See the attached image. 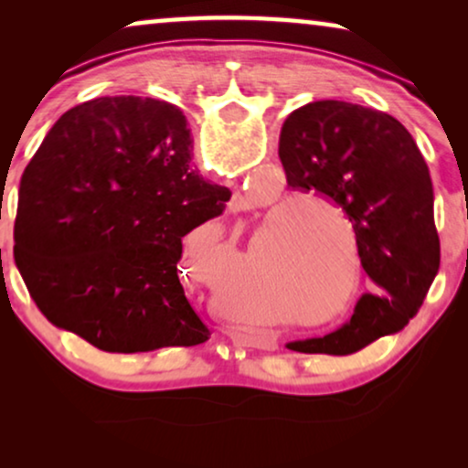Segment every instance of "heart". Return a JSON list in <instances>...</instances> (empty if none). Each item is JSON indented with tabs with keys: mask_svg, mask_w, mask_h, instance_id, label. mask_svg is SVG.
Here are the masks:
<instances>
[{
	"mask_svg": "<svg viewBox=\"0 0 468 468\" xmlns=\"http://www.w3.org/2000/svg\"><path fill=\"white\" fill-rule=\"evenodd\" d=\"M317 208L330 210L345 226V213L341 207L315 191H293L285 196L274 208L272 219L287 223V240L283 249L279 247L272 258L277 261V277L283 290L296 293L303 300L304 309L328 306L341 296L345 290V258L330 239V229L325 226L324 215ZM255 251H245V258L234 264L236 287H245L251 279V261ZM232 287V281L226 277L223 292Z\"/></svg>",
	"mask_w": 468,
	"mask_h": 468,
	"instance_id": "heart-1",
	"label": "heart"
}]
</instances>
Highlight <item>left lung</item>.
I'll use <instances>...</instances> for the list:
<instances>
[{
    "label": "left lung",
    "mask_w": 468,
    "mask_h": 468,
    "mask_svg": "<svg viewBox=\"0 0 468 468\" xmlns=\"http://www.w3.org/2000/svg\"><path fill=\"white\" fill-rule=\"evenodd\" d=\"M279 157L290 187L317 191L347 213L362 268L373 281L347 324L287 343V349L349 356L405 328L441 261L431 172L411 133L386 112L338 100L311 101L285 119Z\"/></svg>",
    "instance_id": "8db88e82"
}]
</instances>
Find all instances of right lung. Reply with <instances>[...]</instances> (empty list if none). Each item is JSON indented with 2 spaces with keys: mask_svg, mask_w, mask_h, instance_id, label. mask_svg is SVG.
Here are the masks:
<instances>
[{
  "mask_svg": "<svg viewBox=\"0 0 468 468\" xmlns=\"http://www.w3.org/2000/svg\"><path fill=\"white\" fill-rule=\"evenodd\" d=\"M175 104L117 95L72 108L23 172L15 260L57 328L108 354L207 343L185 296L183 236L219 217L232 191L189 168Z\"/></svg>",
  "mask_w": 468,
  "mask_h": 468,
  "instance_id": "1",
  "label": "right lung"
}]
</instances>
